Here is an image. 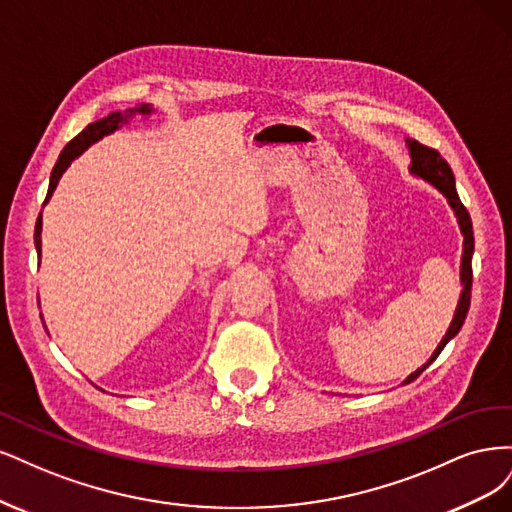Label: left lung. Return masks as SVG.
I'll return each instance as SVG.
<instances>
[{"label": "left lung", "instance_id": "obj_1", "mask_svg": "<svg viewBox=\"0 0 512 512\" xmlns=\"http://www.w3.org/2000/svg\"><path fill=\"white\" fill-rule=\"evenodd\" d=\"M408 144V153H410V172L421 176L427 183H432L444 197H447L451 208L455 210V217L459 221L461 227V234H464V255H461V285H464V291L459 295V304L455 310V317L447 329V334L440 340V344L436 346L434 355L430 357L425 366H421L417 372H412L404 383H412L415 378L432 364V361L440 355V351L447 346V342L451 338L457 336V332L461 329L466 321L468 315V308H470V295H472V253H474V232H472V221H470V214L466 210V206L461 204L457 189H455V176L453 170L444 157L436 151V148L425 146L417 140H406Z\"/></svg>", "mask_w": 512, "mask_h": 512}]
</instances>
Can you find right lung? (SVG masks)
Instances as JSON below:
<instances>
[{"instance_id":"obj_1","label":"right lung","mask_w":512,"mask_h":512,"mask_svg":"<svg viewBox=\"0 0 512 512\" xmlns=\"http://www.w3.org/2000/svg\"><path fill=\"white\" fill-rule=\"evenodd\" d=\"M151 112H153L151 106H148V104H140L138 108H129V110H125V112H112V114H108V117H104V119H100V121H95V123H89L85 129H82L80 134H78L74 140H70L68 144H65V148L61 151V155H59V159H57V163H55V168H53V172H51V183H48V193H46L44 204L48 202V197L53 195V191H55V187H57V183H59L61 174H63L65 170H68L70 163H72L82 151H85V148H89L93 142H97L100 138L112 134L114 129H119L123 123H127L131 117H134V114H151ZM40 234H42V212H40V217H38V221H36V234H34L38 255H42V238H40Z\"/></svg>"}]
</instances>
